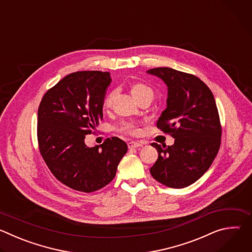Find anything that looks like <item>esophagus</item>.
Wrapping results in <instances>:
<instances>
[{"instance_id": "1", "label": "esophagus", "mask_w": 252, "mask_h": 252, "mask_svg": "<svg viewBox=\"0 0 252 252\" xmlns=\"http://www.w3.org/2000/svg\"><path fill=\"white\" fill-rule=\"evenodd\" d=\"M127 147L129 150H139L140 148H142V145L139 142H135V141H130L127 143Z\"/></svg>"}]
</instances>
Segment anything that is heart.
I'll return each mask as SVG.
<instances>
[{
    "label": "heart",
    "instance_id": "1",
    "mask_svg": "<svg viewBox=\"0 0 252 252\" xmlns=\"http://www.w3.org/2000/svg\"><path fill=\"white\" fill-rule=\"evenodd\" d=\"M130 93L136 100L143 97V96L149 95V94L154 95L153 90L149 86H147L145 84H141V83L132 84L130 86ZM115 95H116L115 91L111 92L110 94H107L105 95V97L102 100V109L103 110H109L110 107L112 106ZM118 130L120 132L127 134V135H137L140 132V128L133 122H124V123H122L121 126L118 127Z\"/></svg>",
    "mask_w": 252,
    "mask_h": 252
}]
</instances>
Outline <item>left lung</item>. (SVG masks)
I'll use <instances>...</instances> for the list:
<instances>
[{"label":"left lung","mask_w":252,"mask_h":252,"mask_svg":"<svg viewBox=\"0 0 252 252\" xmlns=\"http://www.w3.org/2000/svg\"><path fill=\"white\" fill-rule=\"evenodd\" d=\"M148 74L167 87L166 109L157 126L174 138L172 146L154 142L158 158L150 171L163 186L187 188L199 179L217 157L221 126L214 96L197 77L170 67H156Z\"/></svg>","instance_id":"8db88e82"}]
</instances>
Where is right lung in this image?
<instances>
[{
	"label": "right lung",
	"instance_id": "obj_1",
	"mask_svg": "<svg viewBox=\"0 0 252 252\" xmlns=\"http://www.w3.org/2000/svg\"><path fill=\"white\" fill-rule=\"evenodd\" d=\"M111 83L107 71H76L50 89L39 106L41 155L57 179L79 191L93 192L109 185L127 152L126 143L117 136L93 148L85 143L102 120V100Z\"/></svg>",
	"mask_w": 252,
	"mask_h": 252
}]
</instances>
